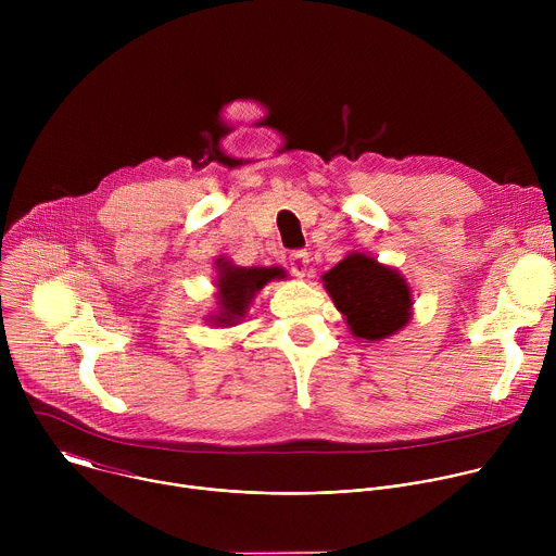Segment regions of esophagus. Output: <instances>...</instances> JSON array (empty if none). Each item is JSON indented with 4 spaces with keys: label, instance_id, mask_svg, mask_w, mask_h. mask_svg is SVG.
I'll use <instances>...</instances> for the list:
<instances>
[{
    "label": "esophagus",
    "instance_id": "esophagus-1",
    "mask_svg": "<svg viewBox=\"0 0 556 556\" xmlns=\"http://www.w3.org/2000/svg\"><path fill=\"white\" fill-rule=\"evenodd\" d=\"M290 270H292V275H296V277H305L307 270H309V253H305V251H294V253L290 255Z\"/></svg>",
    "mask_w": 556,
    "mask_h": 556
}]
</instances>
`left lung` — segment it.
I'll return each instance as SVG.
<instances>
[{"mask_svg": "<svg viewBox=\"0 0 556 556\" xmlns=\"http://www.w3.org/2000/svg\"><path fill=\"white\" fill-rule=\"evenodd\" d=\"M324 281L358 339H387L412 319L409 286L399 273L380 266L374 257L352 253L326 273Z\"/></svg>", "mask_w": 556, "mask_h": 556, "instance_id": "obj_1", "label": "left lung"}]
</instances>
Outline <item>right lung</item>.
I'll list each match as a JSON object with an SVG mask.
<instances>
[{"label": "right lung", "instance_id": "right-lung-1", "mask_svg": "<svg viewBox=\"0 0 556 556\" xmlns=\"http://www.w3.org/2000/svg\"><path fill=\"white\" fill-rule=\"evenodd\" d=\"M283 277L281 268H235L230 264L219 266V316L215 324L230 326L242 319L253 294L262 290L270 279Z\"/></svg>", "mask_w": 556, "mask_h": 556}]
</instances>
